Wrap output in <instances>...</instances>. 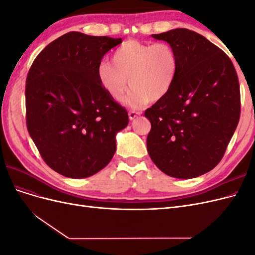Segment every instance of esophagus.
Masks as SVG:
<instances>
[{
	"mask_svg": "<svg viewBox=\"0 0 255 255\" xmlns=\"http://www.w3.org/2000/svg\"><path fill=\"white\" fill-rule=\"evenodd\" d=\"M141 115V113L140 112H135V111H130L129 113H128V118H129V120H135L136 118H138L139 117V116Z\"/></svg>",
	"mask_w": 255,
	"mask_h": 255,
	"instance_id": "1",
	"label": "esophagus"
}]
</instances>
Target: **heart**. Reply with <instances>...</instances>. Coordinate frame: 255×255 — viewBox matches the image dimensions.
Here are the masks:
<instances>
[{"instance_id":"obj_1","label":"heart","mask_w":255,"mask_h":255,"mask_svg":"<svg viewBox=\"0 0 255 255\" xmlns=\"http://www.w3.org/2000/svg\"><path fill=\"white\" fill-rule=\"evenodd\" d=\"M112 63L100 64V83L116 100L123 98L129 84L132 89L128 102L134 107L163 99L170 90L177 70L175 51L166 42L128 40L115 50Z\"/></svg>"}]
</instances>
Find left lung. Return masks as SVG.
Listing matches in <instances>:
<instances>
[{"instance_id":"obj_1","label":"left lung","mask_w":255,"mask_h":255,"mask_svg":"<svg viewBox=\"0 0 255 255\" xmlns=\"http://www.w3.org/2000/svg\"><path fill=\"white\" fill-rule=\"evenodd\" d=\"M177 57L168 94L144 112L151 122L146 149L159 170L176 179L211 171L225 155L241 116L233 63L205 37L187 28L152 35Z\"/></svg>"}]
</instances>
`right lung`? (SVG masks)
<instances>
[{
	"mask_svg": "<svg viewBox=\"0 0 255 255\" xmlns=\"http://www.w3.org/2000/svg\"><path fill=\"white\" fill-rule=\"evenodd\" d=\"M121 38L70 32L33 61L25 86L26 126L41 157L57 173L83 179L107 166L116 135L128 125L125 107L98 79L105 54Z\"/></svg>",
	"mask_w": 255,
	"mask_h": 255,
	"instance_id": "1",
	"label": "right lung"
}]
</instances>
